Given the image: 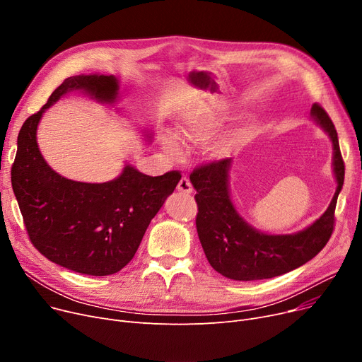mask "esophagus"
I'll return each mask as SVG.
<instances>
[{
	"label": "esophagus",
	"mask_w": 362,
	"mask_h": 362,
	"mask_svg": "<svg viewBox=\"0 0 362 362\" xmlns=\"http://www.w3.org/2000/svg\"><path fill=\"white\" fill-rule=\"evenodd\" d=\"M177 191H179V192H183V194H191V192H192V183H191V180H189L187 177L183 176V177L179 180Z\"/></svg>",
	"instance_id": "34e87169"
}]
</instances>
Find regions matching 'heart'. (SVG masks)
<instances>
[{"label": "heart", "mask_w": 362, "mask_h": 362, "mask_svg": "<svg viewBox=\"0 0 362 362\" xmlns=\"http://www.w3.org/2000/svg\"><path fill=\"white\" fill-rule=\"evenodd\" d=\"M218 122H220V117H217V114H214V112L204 114V116L192 117V119L186 120L185 123H182V126L179 127V132H180V135L185 136L186 139L204 141L214 130V127L218 124ZM163 146L170 156L177 157L180 154V144L173 136H164Z\"/></svg>", "instance_id": "obj_1"}]
</instances>
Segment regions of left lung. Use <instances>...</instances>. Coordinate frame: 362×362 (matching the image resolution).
<instances>
[{
    "mask_svg": "<svg viewBox=\"0 0 362 362\" xmlns=\"http://www.w3.org/2000/svg\"><path fill=\"white\" fill-rule=\"evenodd\" d=\"M313 119L333 142L336 194L322 214L308 229L295 235H264L246 223L235 210L229 195L230 158L213 160L194 168L191 182L197 189V230L211 267L233 280H262L289 273L313 259L334 230V210L345 180V163L340 154L337 132L326 110L311 108Z\"/></svg>",
    "mask_w": 362,
    "mask_h": 362,
    "instance_id": "obj_1",
    "label": "left lung"
}]
</instances>
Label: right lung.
I'll return each mask as SVG.
<instances>
[{"mask_svg": "<svg viewBox=\"0 0 362 362\" xmlns=\"http://www.w3.org/2000/svg\"><path fill=\"white\" fill-rule=\"evenodd\" d=\"M71 89L100 101H114V76H73L57 88L47 104L26 119L17 138L11 186L28 236L49 261L88 276L120 272L135 257L151 220L173 194L182 175L167 171L146 176L126 165L107 183H83L60 176L45 163L36 144L42 112Z\"/></svg>", "mask_w": 362, "mask_h": 362, "instance_id": "add662e5", "label": "right lung"}]
</instances>
